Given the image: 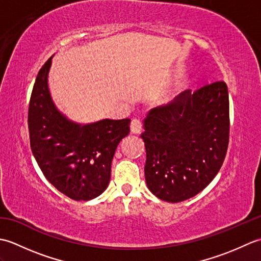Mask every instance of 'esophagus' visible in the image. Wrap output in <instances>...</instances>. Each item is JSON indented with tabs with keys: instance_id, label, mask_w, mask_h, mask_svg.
I'll return each mask as SVG.
<instances>
[{
	"instance_id": "34e87169",
	"label": "esophagus",
	"mask_w": 261,
	"mask_h": 261,
	"mask_svg": "<svg viewBox=\"0 0 261 261\" xmlns=\"http://www.w3.org/2000/svg\"><path fill=\"white\" fill-rule=\"evenodd\" d=\"M131 132L132 134H140L141 130H142V122L138 119H134L131 121Z\"/></svg>"
}]
</instances>
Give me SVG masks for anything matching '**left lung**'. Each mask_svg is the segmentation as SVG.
I'll return each instance as SVG.
<instances>
[{
	"instance_id": "1",
	"label": "left lung",
	"mask_w": 261,
	"mask_h": 261,
	"mask_svg": "<svg viewBox=\"0 0 261 261\" xmlns=\"http://www.w3.org/2000/svg\"><path fill=\"white\" fill-rule=\"evenodd\" d=\"M147 186L177 203L203 191L222 166L229 145L228 86L219 81L186 90L143 120Z\"/></svg>"
}]
</instances>
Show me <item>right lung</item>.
<instances>
[{
  "label": "right lung",
  "mask_w": 261,
  "mask_h": 261,
  "mask_svg": "<svg viewBox=\"0 0 261 261\" xmlns=\"http://www.w3.org/2000/svg\"><path fill=\"white\" fill-rule=\"evenodd\" d=\"M49 58L32 88L28 126L33 156L49 182L75 201H88L107 190L119 142L130 132V119L88 124L68 120L55 107L48 88Z\"/></svg>",
  "instance_id": "right-lung-1"
}]
</instances>
